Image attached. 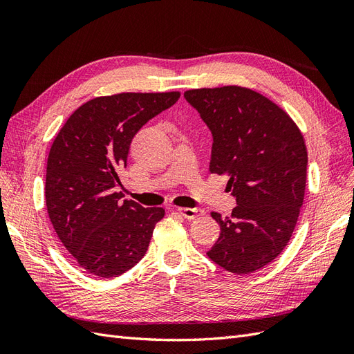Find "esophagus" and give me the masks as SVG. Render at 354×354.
<instances>
[{
    "instance_id": "1",
    "label": "esophagus",
    "mask_w": 354,
    "mask_h": 354,
    "mask_svg": "<svg viewBox=\"0 0 354 354\" xmlns=\"http://www.w3.org/2000/svg\"><path fill=\"white\" fill-rule=\"evenodd\" d=\"M177 211H178L185 218H187V220L196 218V217L203 216V214H205V211L201 209V208H178Z\"/></svg>"
}]
</instances>
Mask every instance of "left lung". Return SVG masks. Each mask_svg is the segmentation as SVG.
<instances>
[{
  "mask_svg": "<svg viewBox=\"0 0 354 354\" xmlns=\"http://www.w3.org/2000/svg\"><path fill=\"white\" fill-rule=\"evenodd\" d=\"M185 99L211 130L209 171L227 174L236 198L230 217L211 212L221 233L207 255L234 274L254 273L292 236L306 190L304 137L282 108L251 88L187 90Z\"/></svg>",
  "mask_w": 354,
  "mask_h": 354,
  "instance_id": "1",
  "label": "left lung"
}]
</instances>
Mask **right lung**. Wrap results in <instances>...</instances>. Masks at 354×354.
<instances>
[{"mask_svg": "<svg viewBox=\"0 0 354 354\" xmlns=\"http://www.w3.org/2000/svg\"><path fill=\"white\" fill-rule=\"evenodd\" d=\"M180 97L121 93L95 97L75 111L51 145L46 205L59 239L82 270L116 277L143 259L164 208L121 201L118 169L127 167L133 137Z\"/></svg>", "mask_w": 354, "mask_h": 354, "instance_id": "1", "label": "right lung"}]
</instances>
